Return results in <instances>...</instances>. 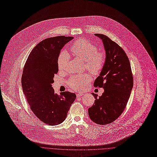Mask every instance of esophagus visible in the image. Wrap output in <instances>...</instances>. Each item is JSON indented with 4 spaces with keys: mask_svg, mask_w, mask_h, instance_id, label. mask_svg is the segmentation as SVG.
Here are the masks:
<instances>
[{
    "mask_svg": "<svg viewBox=\"0 0 157 157\" xmlns=\"http://www.w3.org/2000/svg\"><path fill=\"white\" fill-rule=\"evenodd\" d=\"M84 95V94L83 93H77V98H78V97H82V96H83Z\"/></svg>",
    "mask_w": 157,
    "mask_h": 157,
    "instance_id": "34e87169",
    "label": "esophagus"
}]
</instances>
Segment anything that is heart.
<instances>
[{
    "label": "heart",
    "instance_id": "1",
    "mask_svg": "<svg viewBox=\"0 0 157 157\" xmlns=\"http://www.w3.org/2000/svg\"><path fill=\"white\" fill-rule=\"evenodd\" d=\"M70 49L72 54L84 61L86 68L93 74H98L104 67L106 62V54L98 51L96 45L85 38H80L74 41ZM69 56L66 52H61L57 60V68L60 72L67 69ZM91 79L87 74L72 76L68 81L70 87L75 91H81L86 88Z\"/></svg>",
    "mask_w": 157,
    "mask_h": 157
}]
</instances>
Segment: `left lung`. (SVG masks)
Wrapping results in <instances>:
<instances>
[{
	"instance_id": "1",
	"label": "left lung",
	"mask_w": 157,
	"mask_h": 157,
	"mask_svg": "<svg viewBox=\"0 0 157 157\" xmlns=\"http://www.w3.org/2000/svg\"><path fill=\"white\" fill-rule=\"evenodd\" d=\"M102 40L106 51V62L94 86L103 88L102 95L92 93L95 103L88 108L92 121L100 125L117 119L126 108L133 87V75L129 58L116 43L103 34H95Z\"/></svg>"
}]
</instances>
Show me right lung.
Returning <instances> with one entry per match:
<instances>
[{"mask_svg": "<svg viewBox=\"0 0 157 157\" xmlns=\"http://www.w3.org/2000/svg\"><path fill=\"white\" fill-rule=\"evenodd\" d=\"M74 37L59 36L46 38L31 51L23 67L21 85L30 109L44 123L55 126L63 122L76 98L64 91L60 95L52 87L58 72L57 57L61 49Z\"/></svg>", "mask_w": 157, "mask_h": 157, "instance_id": "right-lung-1", "label": "right lung"}]
</instances>
